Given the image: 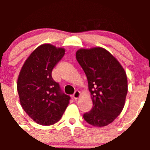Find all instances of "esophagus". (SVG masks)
Returning <instances> with one entry per match:
<instances>
[{
    "label": "esophagus",
    "mask_w": 150,
    "mask_h": 150,
    "mask_svg": "<svg viewBox=\"0 0 150 150\" xmlns=\"http://www.w3.org/2000/svg\"><path fill=\"white\" fill-rule=\"evenodd\" d=\"M80 96H81V92H80L79 91H75V93L72 95V97H73L74 99H79Z\"/></svg>",
    "instance_id": "obj_1"
}]
</instances>
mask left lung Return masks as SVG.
Returning <instances> with one entry per match:
<instances>
[{"instance_id": "obj_1", "label": "left lung", "mask_w": 150, "mask_h": 150, "mask_svg": "<svg viewBox=\"0 0 150 150\" xmlns=\"http://www.w3.org/2000/svg\"><path fill=\"white\" fill-rule=\"evenodd\" d=\"M76 59L87 77L93 107L84 113L88 123L107 125L120 114L128 92L125 70L109 51L100 47L80 49Z\"/></svg>"}]
</instances>
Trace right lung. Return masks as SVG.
Instances as JSON below:
<instances>
[{
    "mask_svg": "<svg viewBox=\"0 0 150 150\" xmlns=\"http://www.w3.org/2000/svg\"><path fill=\"white\" fill-rule=\"evenodd\" d=\"M65 50L51 44L38 47L22 67L17 81L20 103L37 123L50 125L61 119L70 100L51 75Z\"/></svg>",
    "mask_w": 150,
    "mask_h": 150,
    "instance_id": "1",
    "label": "right lung"
}]
</instances>
